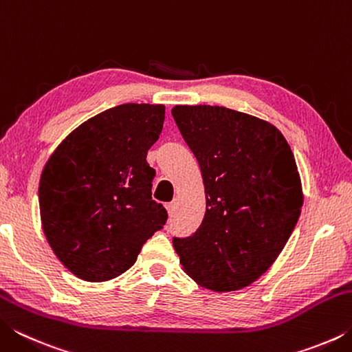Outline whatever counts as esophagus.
I'll use <instances>...</instances> for the list:
<instances>
[{
	"label": "esophagus",
	"instance_id": "obj_1",
	"mask_svg": "<svg viewBox=\"0 0 352 352\" xmlns=\"http://www.w3.org/2000/svg\"><path fill=\"white\" fill-rule=\"evenodd\" d=\"M166 210H168L169 214L174 212V210H175V204H174V201H169V204H166Z\"/></svg>",
	"mask_w": 352,
	"mask_h": 352
}]
</instances>
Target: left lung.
Wrapping results in <instances>:
<instances>
[{
    "label": "left lung",
    "mask_w": 352,
    "mask_h": 352,
    "mask_svg": "<svg viewBox=\"0 0 352 352\" xmlns=\"http://www.w3.org/2000/svg\"><path fill=\"white\" fill-rule=\"evenodd\" d=\"M172 116L206 195L199 230L172 241L180 264L208 290L247 287L276 261L301 214L292 148L273 124L225 107L175 105Z\"/></svg>",
    "instance_id": "1"
}]
</instances>
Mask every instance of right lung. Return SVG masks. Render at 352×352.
<instances>
[{
    "label": "right lung",
    "instance_id": "1",
    "mask_svg": "<svg viewBox=\"0 0 352 352\" xmlns=\"http://www.w3.org/2000/svg\"><path fill=\"white\" fill-rule=\"evenodd\" d=\"M164 105L122 104L74 129L47 160L38 201L45 236L77 278L109 281L135 264L168 212L152 200L147 151Z\"/></svg>",
    "mask_w": 352,
    "mask_h": 352
}]
</instances>
